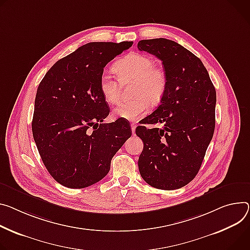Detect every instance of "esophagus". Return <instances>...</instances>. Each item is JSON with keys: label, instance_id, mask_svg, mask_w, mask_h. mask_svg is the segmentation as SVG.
Returning <instances> with one entry per match:
<instances>
[{"label": "esophagus", "instance_id": "34e87169", "mask_svg": "<svg viewBox=\"0 0 250 250\" xmlns=\"http://www.w3.org/2000/svg\"><path fill=\"white\" fill-rule=\"evenodd\" d=\"M130 127H131V131H132V134L135 133V127H137V125L135 124H130Z\"/></svg>", "mask_w": 250, "mask_h": 250}]
</instances>
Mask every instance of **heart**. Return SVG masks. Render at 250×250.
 I'll use <instances>...</instances> for the list:
<instances>
[{
	"label": "heart",
	"mask_w": 250,
	"mask_h": 250,
	"mask_svg": "<svg viewBox=\"0 0 250 250\" xmlns=\"http://www.w3.org/2000/svg\"><path fill=\"white\" fill-rule=\"evenodd\" d=\"M112 70L121 83L133 81V98L117 105L112 111L115 118L135 122L145 115L149 104L157 105L164 100L167 88V77L164 69L155 65V61L151 57L139 53L129 54L113 64ZM118 81L106 74L100 79L101 95L108 104H115L119 100Z\"/></svg>",
	"instance_id": "1"
}]
</instances>
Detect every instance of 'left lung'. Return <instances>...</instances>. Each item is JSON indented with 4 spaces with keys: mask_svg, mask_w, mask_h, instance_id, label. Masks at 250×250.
Here are the masks:
<instances>
[{
    "mask_svg": "<svg viewBox=\"0 0 250 250\" xmlns=\"http://www.w3.org/2000/svg\"><path fill=\"white\" fill-rule=\"evenodd\" d=\"M140 51L163 62L167 93L135 133L146 143L139 157L142 177L150 187L172 190L197 174L215 126L216 93L202 62L179 43L160 38L142 40Z\"/></svg>",
    "mask_w": 250,
    "mask_h": 250,
    "instance_id": "obj_1",
    "label": "left lung"
}]
</instances>
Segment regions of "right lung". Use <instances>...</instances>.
Returning <instances> with one entry per match:
<instances>
[{"instance_id":"1","label":"right lung","mask_w":250,"mask_h":250,"mask_svg":"<svg viewBox=\"0 0 250 250\" xmlns=\"http://www.w3.org/2000/svg\"><path fill=\"white\" fill-rule=\"evenodd\" d=\"M131 44L85 43L58 61L39 84L33 137L44 167L63 187L83 188L97 184L130 138V126L124 119L102 124L109 108L100 92V79L106 63Z\"/></svg>"}]
</instances>
